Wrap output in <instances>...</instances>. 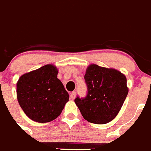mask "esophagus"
<instances>
[{
  "instance_id": "34e87169",
  "label": "esophagus",
  "mask_w": 151,
  "mask_h": 151,
  "mask_svg": "<svg viewBox=\"0 0 151 151\" xmlns=\"http://www.w3.org/2000/svg\"><path fill=\"white\" fill-rule=\"evenodd\" d=\"M70 99H75V96H76V92L75 91H73L71 93H70Z\"/></svg>"
}]
</instances>
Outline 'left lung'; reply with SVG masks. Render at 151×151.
<instances>
[{"label":"left lung","instance_id":"8db88e82","mask_svg":"<svg viewBox=\"0 0 151 151\" xmlns=\"http://www.w3.org/2000/svg\"><path fill=\"white\" fill-rule=\"evenodd\" d=\"M87 93L74 99L89 122L106 124L115 118L128 95L127 80L119 70L91 65L84 75Z\"/></svg>","mask_w":151,"mask_h":151}]
</instances>
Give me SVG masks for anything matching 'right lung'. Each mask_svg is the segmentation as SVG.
Segmentation results:
<instances>
[{
    "mask_svg": "<svg viewBox=\"0 0 151 151\" xmlns=\"http://www.w3.org/2000/svg\"><path fill=\"white\" fill-rule=\"evenodd\" d=\"M57 75L56 67L46 65L22 75L17 83L19 106L36 122L55 119L69 99V94Z\"/></svg>",
    "mask_w": 151,
    "mask_h": 151,
    "instance_id": "obj_1",
    "label": "right lung"
}]
</instances>
